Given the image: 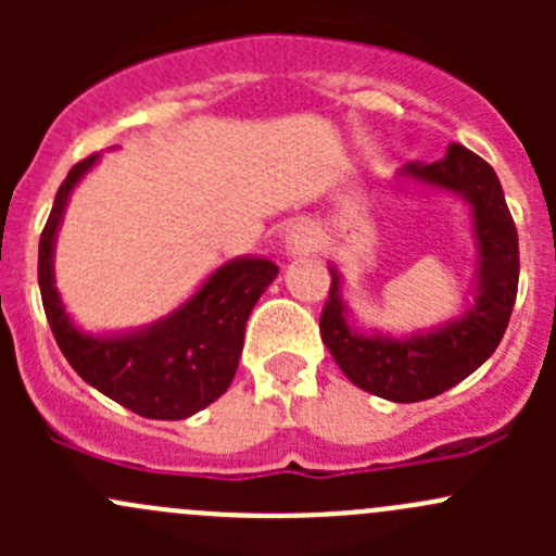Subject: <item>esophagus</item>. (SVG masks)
<instances>
[{"label": "esophagus", "mask_w": 556, "mask_h": 556, "mask_svg": "<svg viewBox=\"0 0 556 556\" xmlns=\"http://www.w3.org/2000/svg\"><path fill=\"white\" fill-rule=\"evenodd\" d=\"M314 247V237L306 226H293L288 233H285V252L293 257L309 255Z\"/></svg>", "instance_id": "esophagus-1"}]
</instances>
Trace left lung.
<instances>
[{"label":"left lung","instance_id":"obj_1","mask_svg":"<svg viewBox=\"0 0 556 556\" xmlns=\"http://www.w3.org/2000/svg\"><path fill=\"white\" fill-rule=\"evenodd\" d=\"M395 188L450 193L468 206L473 282L459 312L412 333L366 330L346 304L344 277L328 263L333 282L319 333L352 384L392 403H417L452 390L497 350L517 301L519 239L495 169L463 144H450L435 164H406Z\"/></svg>","mask_w":556,"mask_h":556}]
</instances>
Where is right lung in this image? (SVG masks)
Here are the masks:
<instances>
[{"label":"right lung","mask_w":556,"mask_h":556,"mask_svg":"<svg viewBox=\"0 0 556 556\" xmlns=\"http://www.w3.org/2000/svg\"><path fill=\"white\" fill-rule=\"evenodd\" d=\"M102 155L72 166L39 237V293L55 344L106 397L148 419H188L215 403L239 368L247 317L277 279V263L239 255L220 263L177 309L131 330L80 328L55 288V239L72 193Z\"/></svg>","instance_id":"obj_1"}]
</instances>
